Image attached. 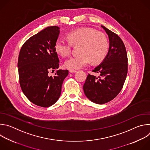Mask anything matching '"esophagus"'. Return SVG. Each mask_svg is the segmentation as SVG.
Segmentation results:
<instances>
[{"label": "esophagus", "mask_w": 150, "mask_h": 150, "mask_svg": "<svg viewBox=\"0 0 150 150\" xmlns=\"http://www.w3.org/2000/svg\"><path fill=\"white\" fill-rule=\"evenodd\" d=\"M76 72V71L75 70V69H69V72H70V73H75V72Z\"/></svg>", "instance_id": "34e87169"}]
</instances>
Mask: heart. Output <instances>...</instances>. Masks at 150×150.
Instances as JSON below:
<instances>
[{"label":"heart","mask_w":150,"mask_h":150,"mask_svg":"<svg viewBox=\"0 0 150 150\" xmlns=\"http://www.w3.org/2000/svg\"><path fill=\"white\" fill-rule=\"evenodd\" d=\"M68 40L59 38L55 42L56 52L63 57L68 56L73 46L80 45V54L72 56L67 59L64 65L67 68L80 69L91 62L98 63L102 62L108 53L109 41L107 36L90 28H80L73 30L68 34Z\"/></svg>","instance_id":"heart-1"}]
</instances>
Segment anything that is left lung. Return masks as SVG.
Listing matches in <instances>:
<instances>
[{
	"label": "left lung",
	"instance_id": "left-lung-1",
	"mask_svg": "<svg viewBox=\"0 0 150 150\" xmlns=\"http://www.w3.org/2000/svg\"><path fill=\"white\" fill-rule=\"evenodd\" d=\"M109 36L108 54L93 72L98 77L88 74L83 86L86 97L92 102L103 104L115 98L121 91L127 72V57L121 38L115 33L101 25Z\"/></svg>",
	"mask_w": 150,
	"mask_h": 150
}]
</instances>
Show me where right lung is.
<instances>
[{
    "label": "right lung",
    "instance_id": "obj_1",
    "mask_svg": "<svg viewBox=\"0 0 150 150\" xmlns=\"http://www.w3.org/2000/svg\"><path fill=\"white\" fill-rule=\"evenodd\" d=\"M60 28L48 27L28 38L21 49L18 68L20 86L27 98L34 104L48 108L59 99L68 70H57L59 60L54 49Z\"/></svg>",
    "mask_w": 150,
    "mask_h": 150
}]
</instances>
